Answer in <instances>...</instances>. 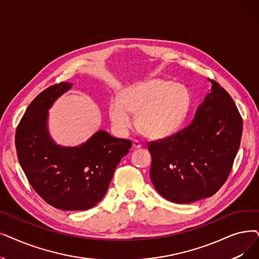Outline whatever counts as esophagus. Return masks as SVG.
I'll return each mask as SVG.
<instances>
[{"label": "esophagus", "instance_id": "esophagus-1", "mask_svg": "<svg viewBox=\"0 0 259 259\" xmlns=\"http://www.w3.org/2000/svg\"><path fill=\"white\" fill-rule=\"evenodd\" d=\"M142 146H143V144H142L140 141H138V140H134V141H133V143H132V147H133L134 149L141 148Z\"/></svg>", "mask_w": 259, "mask_h": 259}]
</instances>
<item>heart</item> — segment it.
<instances>
[{"label": "heart", "instance_id": "1", "mask_svg": "<svg viewBox=\"0 0 259 259\" xmlns=\"http://www.w3.org/2000/svg\"><path fill=\"white\" fill-rule=\"evenodd\" d=\"M190 94L182 85L163 79H150L126 90L110 105L114 127L126 132L132 127L131 113H138L137 125L144 136L164 139L174 134L185 119Z\"/></svg>", "mask_w": 259, "mask_h": 259}]
</instances>
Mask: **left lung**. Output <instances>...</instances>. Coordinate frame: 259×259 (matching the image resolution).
Instances as JSON below:
<instances>
[{"label": "left lung", "mask_w": 259, "mask_h": 259, "mask_svg": "<svg viewBox=\"0 0 259 259\" xmlns=\"http://www.w3.org/2000/svg\"><path fill=\"white\" fill-rule=\"evenodd\" d=\"M208 80L211 92L192 122L147 144L153 186L175 203H192L215 195L228 180L239 149L242 117L226 90Z\"/></svg>", "instance_id": "8db88e82"}]
</instances>
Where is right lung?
<instances>
[{"instance_id":"right-lung-1","label":"right lung","mask_w":259,"mask_h":259,"mask_svg":"<svg viewBox=\"0 0 259 259\" xmlns=\"http://www.w3.org/2000/svg\"><path fill=\"white\" fill-rule=\"evenodd\" d=\"M71 85L53 84L33 99L19 122L15 141L22 169L47 203L63 210H85L103 199L132 142L100 130L78 147L55 145L47 130L48 109Z\"/></svg>"}]
</instances>
